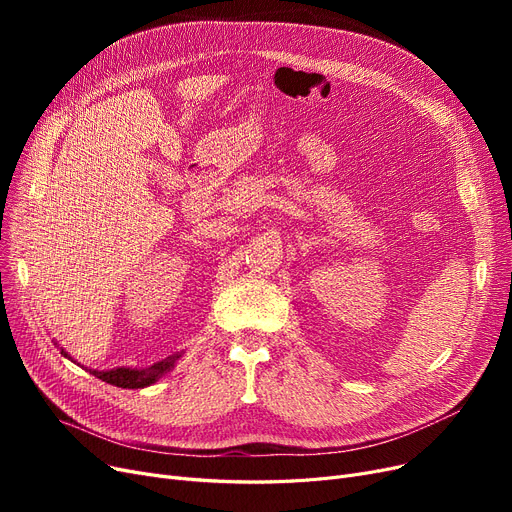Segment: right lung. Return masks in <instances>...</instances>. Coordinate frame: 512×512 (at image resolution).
I'll use <instances>...</instances> for the list:
<instances>
[{
	"label": "right lung",
	"mask_w": 512,
	"mask_h": 512,
	"mask_svg": "<svg viewBox=\"0 0 512 512\" xmlns=\"http://www.w3.org/2000/svg\"><path fill=\"white\" fill-rule=\"evenodd\" d=\"M62 355L68 357V353L62 348ZM70 359V357H68ZM180 359V355H172L164 361L159 363H153L151 367H143V369H132V367H114V369H105V371H99V369H89L95 378H99L101 382H107L112 386H118V388H145V386H151L155 384L161 375L168 373L174 363Z\"/></svg>",
	"instance_id": "add662e5"
}]
</instances>
